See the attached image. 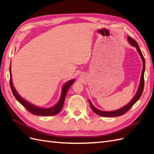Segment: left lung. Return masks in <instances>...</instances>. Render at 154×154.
Listing matches in <instances>:
<instances>
[{"instance_id":"left-lung-1","label":"left lung","mask_w":154,"mask_h":154,"mask_svg":"<svg viewBox=\"0 0 154 154\" xmlns=\"http://www.w3.org/2000/svg\"><path fill=\"white\" fill-rule=\"evenodd\" d=\"M128 39L129 43L131 44L132 46L135 47L137 48V50L138 51V53H139L140 56L142 58V60H143V70H142V74H141V77H140V84L139 88H138L137 92L135 94V96L133 97L132 100L129 102L128 104L125 105L124 107H122L119 109L116 110V111H100V110L96 109L93 104L91 103V101L89 100V103L90 107H91L92 109L93 110V111L95 112L97 115L101 116H105V117H112V116H120L123 115L124 114H125L126 112L128 111L129 110L131 109L133 105L135 104L136 102L139 100V98L140 97L142 94L143 92V90H144V70H145V60H144V58L143 57V54H142L141 51L139 48V45L137 43V42L131 38V37L128 36Z\"/></svg>"}]
</instances>
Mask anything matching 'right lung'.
Segmentation results:
<instances>
[{
    "label": "right lung",
    "instance_id": "add662e5",
    "mask_svg": "<svg viewBox=\"0 0 154 154\" xmlns=\"http://www.w3.org/2000/svg\"><path fill=\"white\" fill-rule=\"evenodd\" d=\"M10 87L14 97L16 98V100L19 102V103H20L22 105L24 106V107L27 109V111H29L30 113L33 114V115H38V116H54V115H57V114L61 111L63 107L65 97H66L67 92H68L69 88L72 85V84L75 81V79L70 80L67 82H66L65 85L63 86L60 100H59L58 103L54 106L50 108H41L30 103L29 102L23 99V98L21 97V96L17 93L16 90L15 89L12 83V80H11V64L10 67Z\"/></svg>",
    "mask_w": 154,
    "mask_h": 154
}]
</instances>
